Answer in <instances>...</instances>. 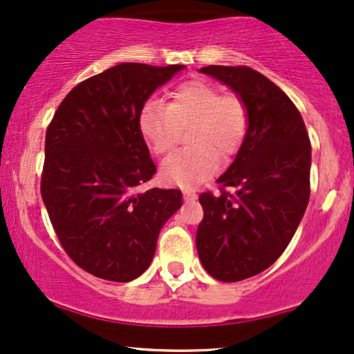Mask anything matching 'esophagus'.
<instances>
[{
  "instance_id": "obj_1",
  "label": "esophagus",
  "mask_w": 354,
  "mask_h": 354,
  "mask_svg": "<svg viewBox=\"0 0 354 354\" xmlns=\"http://www.w3.org/2000/svg\"><path fill=\"white\" fill-rule=\"evenodd\" d=\"M183 198H185V200H195L196 193L193 192L192 188H185V190H183Z\"/></svg>"
}]
</instances>
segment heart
<instances>
[{"label": "heart", "mask_w": 354, "mask_h": 354, "mask_svg": "<svg viewBox=\"0 0 354 354\" xmlns=\"http://www.w3.org/2000/svg\"><path fill=\"white\" fill-rule=\"evenodd\" d=\"M248 108L236 95H222L207 82H188L169 96V103L149 100L138 114V129L153 153L174 149L180 130L190 127L185 142L162 162L161 172L169 183L190 187L206 180L221 158L239 151L248 130Z\"/></svg>", "instance_id": "b5f03b06"}]
</instances>
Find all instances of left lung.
Masks as SVG:
<instances>
[{"label":"left lung","instance_id":"left-lung-1","mask_svg":"<svg viewBox=\"0 0 354 354\" xmlns=\"http://www.w3.org/2000/svg\"><path fill=\"white\" fill-rule=\"evenodd\" d=\"M243 100L248 130L234 162L217 178L219 195H200L196 232L203 268L221 282H239L272 266L293 239L309 201L311 143L292 100L245 66H207ZM227 186L237 192L229 194Z\"/></svg>","mask_w":354,"mask_h":354}]
</instances>
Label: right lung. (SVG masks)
<instances>
[{
  "label": "right lung",
  "mask_w": 354,
  "mask_h": 354,
  "mask_svg": "<svg viewBox=\"0 0 354 354\" xmlns=\"http://www.w3.org/2000/svg\"><path fill=\"white\" fill-rule=\"evenodd\" d=\"M183 67H111L72 88L48 125L43 203L62 248L95 277H140L162 225L182 206L180 190H142L156 166L138 114Z\"/></svg>",
  "instance_id": "1"
}]
</instances>
